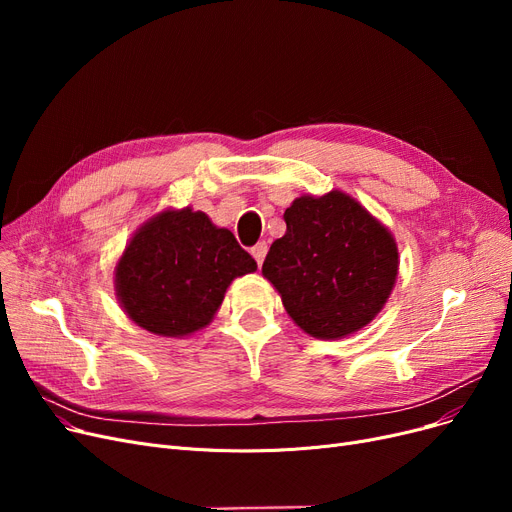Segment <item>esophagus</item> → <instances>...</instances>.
<instances>
[{"instance_id":"esophagus-1","label":"esophagus","mask_w":512,"mask_h":512,"mask_svg":"<svg viewBox=\"0 0 512 512\" xmlns=\"http://www.w3.org/2000/svg\"><path fill=\"white\" fill-rule=\"evenodd\" d=\"M253 257H255V261H257V265H261L263 263V259H265V255H267V245L265 242H259V245H255L253 247Z\"/></svg>"}]
</instances>
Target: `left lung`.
<instances>
[{
    "mask_svg": "<svg viewBox=\"0 0 512 512\" xmlns=\"http://www.w3.org/2000/svg\"><path fill=\"white\" fill-rule=\"evenodd\" d=\"M284 222L261 274L294 324L319 340H340L371 324L398 276L392 232L342 191L297 197Z\"/></svg>",
    "mask_w": 512,
    "mask_h": 512,
    "instance_id": "1",
    "label": "left lung"
}]
</instances>
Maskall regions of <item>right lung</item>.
Here are the masks:
<instances>
[{"label":"right lung","mask_w":512,"mask_h":512,"mask_svg":"<svg viewBox=\"0 0 512 512\" xmlns=\"http://www.w3.org/2000/svg\"><path fill=\"white\" fill-rule=\"evenodd\" d=\"M255 259L228 228L184 209L155 213L132 234L114 270L116 297L139 328L191 336L211 324L234 278L253 274Z\"/></svg>","instance_id":"right-lung-1"}]
</instances>
